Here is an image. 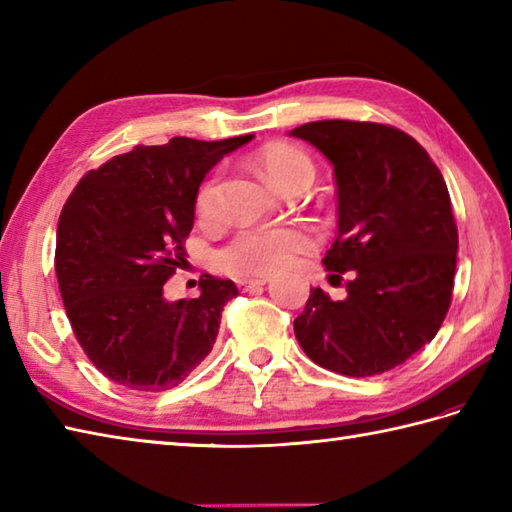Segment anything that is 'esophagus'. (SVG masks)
Masks as SVG:
<instances>
[{
    "label": "esophagus",
    "mask_w": 512,
    "mask_h": 512,
    "mask_svg": "<svg viewBox=\"0 0 512 512\" xmlns=\"http://www.w3.org/2000/svg\"><path fill=\"white\" fill-rule=\"evenodd\" d=\"M266 284H268V279H264V277H259V279H239L237 281V286L242 288V290H257V288H262Z\"/></svg>",
    "instance_id": "34e87169"
}]
</instances>
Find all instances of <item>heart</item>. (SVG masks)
Here are the masks:
<instances>
[{"mask_svg": "<svg viewBox=\"0 0 512 512\" xmlns=\"http://www.w3.org/2000/svg\"><path fill=\"white\" fill-rule=\"evenodd\" d=\"M270 187L284 193L295 184H310L314 178V165L306 151L275 143L262 149L257 156ZM195 211L200 217H213L217 211V180L209 178L195 195ZM310 246V237L295 226L281 228H244L237 231L231 242L215 253V266L228 275H273L284 270L301 250Z\"/></svg>", "mask_w": 512, "mask_h": 512, "instance_id": "1", "label": "heart"}]
</instances>
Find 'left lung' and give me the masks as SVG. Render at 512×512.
<instances>
[{"label": "left lung", "mask_w": 512, "mask_h": 512, "mask_svg": "<svg viewBox=\"0 0 512 512\" xmlns=\"http://www.w3.org/2000/svg\"><path fill=\"white\" fill-rule=\"evenodd\" d=\"M290 136L334 167L336 242L323 257L347 297L310 288L295 336L314 363L343 376H374L405 363L447 317L458 226L447 182L427 151L396 127L317 121Z\"/></svg>", "instance_id": "1"}]
</instances>
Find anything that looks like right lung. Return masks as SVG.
<instances>
[{
    "label": "right lung",
    "mask_w": 512,
    "mask_h": 512,
    "mask_svg": "<svg viewBox=\"0 0 512 512\" xmlns=\"http://www.w3.org/2000/svg\"><path fill=\"white\" fill-rule=\"evenodd\" d=\"M250 140L138 145L85 173L70 193L54 253L61 299L85 354L114 383L165 391L213 350L222 310L237 295L233 281L204 275L189 301L162 290L187 255L182 242L206 173Z\"/></svg>",
    "instance_id": "obj_1"
}]
</instances>
